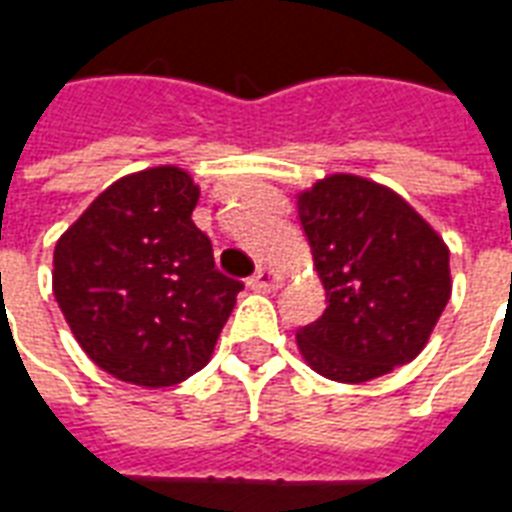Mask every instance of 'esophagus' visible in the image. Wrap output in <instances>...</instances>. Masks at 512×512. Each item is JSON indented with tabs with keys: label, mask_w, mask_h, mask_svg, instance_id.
<instances>
[{
	"label": "esophagus",
	"mask_w": 512,
	"mask_h": 512,
	"mask_svg": "<svg viewBox=\"0 0 512 512\" xmlns=\"http://www.w3.org/2000/svg\"><path fill=\"white\" fill-rule=\"evenodd\" d=\"M280 283H283V277L277 275L272 267H259L256 272H253L251 280H248V285L256 288V291H275Z\"/></svg>",
	"instance_id": "obj_1"
}]
</instances>
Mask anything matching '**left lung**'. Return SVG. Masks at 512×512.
Listing matches in <instances>:
<instances>
[{
	"mask_svg": "<svg viewBox=\"0 0 512 512\" xmlns=\"http://www.w3.org/2000/svg\"><path fill=\"white\" fill-rule=\"evenodd\" d=\"M326 312L296 331L304 363L368 382L411 363L451 296L449 245L395 189L331 173L296 192Z\"/></svg>",
	"mask_w": 512,
	"mask_h": 512,
	"instance_id": "1",
	"label": "left lung"
}]
</instances>
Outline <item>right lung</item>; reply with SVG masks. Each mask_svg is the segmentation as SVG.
I'll return each mask as SVG.
<instances>
[{
	"label": "right lung",
	"instance_id": "obj_1",
	"mask_svg": "<svg viewBox=\"0 0 512 512\" xmlns=\"http://www.w3.org/2000/svg\"><path fill=\"white\" fill-rule=\"evenodd\" d=\"M200 186L178 165L117 178L55 243L53 293L95 366L138 387L197 374L235 310L240 280L194 227Z\"/></svg>",
	"mask_w": 512,
	"mask_h": 512
}]
</instances>
